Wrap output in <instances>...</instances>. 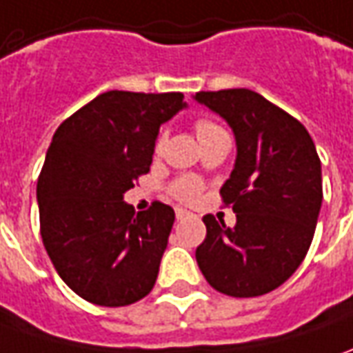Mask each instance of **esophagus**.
Masks as SVG:
<instances>
[{
  "label": "esophagus",
  "mask_w": 353,
  "mask_h": 353,
  "mask_svg": "<svg viewBox=\"0 0 353 353\" xmlns=\"http://www.w3.org/2000/svg\"><path fill=\"white\" fill-rule=\"evenodd\" d=\"M191 216V212H187L185 208H176V218L177 220H183V218Z\"/></svg>",
  "instance_id": "esophagus-1"
}]
</instances>
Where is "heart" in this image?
<instances>
[{
  "mask_svg": "<svg viewBox=\"0 0 353 353\" xmlns=\"http://www.w3.org/2000/svg\"><path fill=\"white\" fill-rule=\"evenodd\" d=\"M196 135L199 139H205L210 133H214L218 131L220 127L216 123H212V121H208V119H201V121H196ZM162 145H164V135L158 137L157 141V152L158 150H162ZM201 191H203V183L193 176H183L176 179L172 185H170V193L176 196L177 201H181V203H195L199 195H201Z\"/></svg>",
  "mask_w": 353,
  "mask_h": 353,
  "instance_id": "heart-1",
  "label": "heart"
}]
</instances>
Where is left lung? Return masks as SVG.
I'll use <instances>...</instances> for the list:
<instances>
[{
    "label": "left lung",
    "mask_w": 353,
    "mask_h": 353,
    "mask_svg": "<svg viewBox=\"0 0 353 353\" xmlns=\"http://www.w3.org/2000/svg\"><path fill=\"white\" fill-rule=\"evenodd\" d=\"M195 100L226 119L237 145L220 189L236 226L203 218L207 237L196 265L226 296H263L296 272L313 241L323 203L315 143L296 117L249 88L196 92Z\"/></svg>",
    "instance_id": "left-lung-1"
}]
</instances>
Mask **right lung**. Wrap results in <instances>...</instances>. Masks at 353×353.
<instances>
[{
    "instance_id": "obj_1",
    "label": "right lung",
    "mask_w": 353,
    "mask_h": 353,
    "mask_svg": "<svg viewBox=\"0 0 353 353\" xmlns=\"http://www.w3.org/2000/svg\"><path fill=\"white\" fill-rule=\"evenodd\" d=\"M181 92L110 90L54 133L38 177L40 234L57 274L90 303L131 305L150 294L174 226L160 201L135 214L123 193L148 174L160 125Z\"/></svg>"
}]
</instances>
